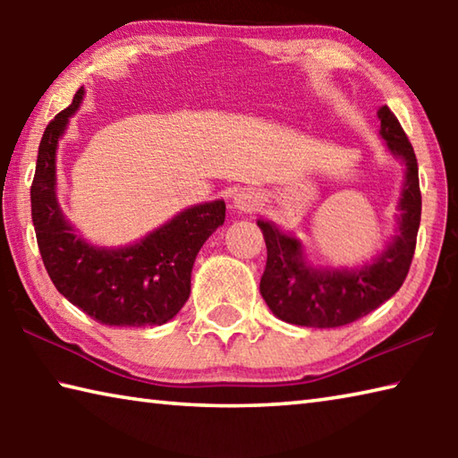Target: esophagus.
I'll use <instances>...</instances> for the list:
<instances>
[{
  "instance_id": "esophagus-1",
  "label": "esophagus",
  "mask_w": 458,
  "mask_h": 458,
  "mask_svg": "<svg viewBox=\"0 0 458 458\" xmlns=\"http://www.w3.org/2000/svg\"><path fill=\"white\" fill-rule=\"evenodd\" d=\"M260 204H262V196L259 190L244 188L234 196V206L240 212H254V210H259Z\"/></svg>"
}]
</instances>
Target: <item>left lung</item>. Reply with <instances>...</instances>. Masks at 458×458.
Instances as JSON below:
<instances>
[{
    "instance_id": "1",
    "label": "left lung",
    "mask_w": 458,
    "mask_h": 458,
    "mask_svg": "<svg viewBox=\"0 0 458 458\" xmlns=\"http://www.w3.org/2000/svg\"><path fill=\"white\" fill-rule=\"evenodd\" d=\"M379 135L387 149L404 161L406 174L400 198L398 236L371 265L355 270L313 268L297 238L275 224L259 220L267 242V268L260 294L278 319L305 327H341L374 311L396 293L412 265L420 226L422 196L412 145L390 108L377 111Z\"/></svg>"
}]
</instances>
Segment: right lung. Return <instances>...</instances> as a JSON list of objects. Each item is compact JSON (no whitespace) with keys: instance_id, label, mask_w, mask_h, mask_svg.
I'll use <instances>...</instances> for the list:
<instances>
[{"instance_id":"add662e5","label":"right lung","mask_w":458,"mask_h":458,"mask_svg":"<svg viewBox=\"0 0 458 458\" xmlns=\"http://www.w3.org/2000/svg\"><path fill=\"white\" fill-rule=\"evenodd\" d=\"M81 87L46 127L30 190L32 222L44 267L54 286L92 319L113 327L164 325L190 297L191 268L199 248L226 218L222 199L191 206L137 244L98 248L76 234L56 199V149L72 114Z\"/></svg>"}]
</instances>
